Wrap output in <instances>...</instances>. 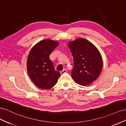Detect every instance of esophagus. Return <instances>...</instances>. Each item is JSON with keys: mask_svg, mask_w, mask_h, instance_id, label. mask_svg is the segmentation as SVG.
Here are the masks:
<instances>
[{"mask_svg": "<svg viewBox=\"0 0 126 126\" xmlns=\"http://www.w3.org/2000/svg\"><path fill=\"white\" fill-rule=\"evenodd\" d=\"M66 72H67V70H66V69H63L62 71H61V74H64V73H66Z\"/></svg>", "mask_w": 126, "mask_h": 126, "instance_id": "obj_1", "label": "esophagus"}]
</instances>
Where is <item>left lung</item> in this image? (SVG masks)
<instances>
[{
    "label": "left lung",
    "instance_id": "left-lung-1",
    "mask_svg": "<svg viewBox=\"0 0 126 126\" xmlns=\"http://www.w3.org/2000/svg\"><path fill=\"white\" fill-rule=\"evenodd\" d=\"M68 46L74 61L71 73L73 80L83 86L95 81L101 73L103 65L99 50L91 43L83 38L70 42Z\"/></svg>",
    "mask_w": 126,
    "mask_h": 126
}]
</instances>
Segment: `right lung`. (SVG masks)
Here are the masks:
<instances>
[{"instance_id":"1","label":"right lung","mask_w":126,"mask_h":126,"mask_svg":"<svg viewBox=\"0 0 126 126\" xmlns=\"http://www.w3.org/2000/svg\"><path fill=\"white\" fill-rule=\"evenodd\" d=\"M59 43L51 39H44L35 45L28 55L27 69L34 84L42 89L47 90L55 85L61 76L55 71L49 55Z\"/></svg>"}]
</instances>
